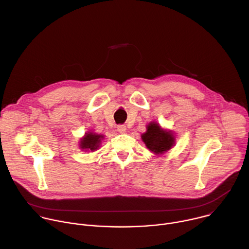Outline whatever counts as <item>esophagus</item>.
<instances>
[{
    "instance_id": "esophagus-1",
    "label": "esophagus",
    "mask_w": 249,
    "mask_h": 249,
    "mask_svg": "<svg viewBox=\"0 0 249 249\" xmlns=\"http://www.w3.org/2000/svg\"><path fill=\"white\" fill-rule=\"evenodd\" d=\"M117 130L119 133H125L126 132V126L125 125H118L117 126Z\"/></svg>"
}]
</instances>
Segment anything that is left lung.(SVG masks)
<instances>
[{
  "instance_id": "1",
  "label": "left lung",
  "mask_w": 249,
  "mask_h": 249,
  "mask_svg": "<svg viewBox=\"0 0 249 249\" xmlns=\"http://www.w3.org/2000/svg\"><path fill=\"white\" fill-rule=\"evenodd\" d=\"M146 147L156 155H161L170 150L175 143V138L171 131L161 129L157 122H151L147 131L141 136Z\"/></svg>"
}]
</instances>
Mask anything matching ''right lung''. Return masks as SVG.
I'll return each instance as SVG.
<instances>
[{"label":"right lung","instance_id":"1","mask_svg":"<svg viewBox=\"0 0 249 249\" xmlns=\"http://www.w3.org/2000/svg\"><path fill=\"white\" fill-rule=\"evenodd\" d=\"M103 135L95 134L92 132H88L85 136L81 139L80 142V148L85 151H91L94 152L99 148L100 142L103 139Z\"/></svg>","mask_w":249,"mask_h":249}]
</instances>
